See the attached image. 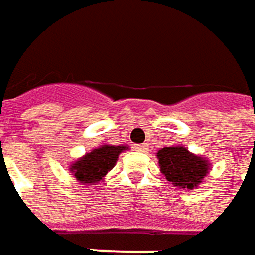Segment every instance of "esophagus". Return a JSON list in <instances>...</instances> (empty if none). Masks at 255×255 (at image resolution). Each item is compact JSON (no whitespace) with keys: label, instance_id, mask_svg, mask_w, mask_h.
Here are the masks:
<instances>
[{"label":"esophagus","instance_id":"1","mask_svg":"<svg viewBox=\"0 0 255 255\" xmlns=\"http://www.w3.org/2000/svg\"><path fill=\"white\" fill-rule=\"evenodd\" d=\"M134 150L140 153H146L149 150V147H147V144H139V146H134Z\"/></svg>","mask_w":255,"mask_h":255}]
</instances>
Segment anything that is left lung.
Masks as SVG:
<instances>
[{"label":"left lung","mask_w":255,"mask_h":255,"mask_svg":"<svg viewBox=\"0 0 255 255\" xmlns=\"http://www.w3.org/2000/svg\"><path fill=\"white\" fill-rule=\"evenodd\" d=\"M160 173L174 187L193 190L200 186L204 177L210 173V162L206 157L191 153L184 146L163 147L156 153Z\"/></svg>","instance_id":"obj_1"}]
</instances>
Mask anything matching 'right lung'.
Here are the masks:
<instances>
[{"label":"right lung","instance_id":"right-lung-1","mask_svg":"<svg viewBox=\"0 0 255 255\" xmlns=\"http://www.w3.org/2000/svg\"><path fill=\"white\" fill-rule=\"evenodd\" d=\"M125 150H129V146L101 144L99 147L92 149L91 152L85 153L82 157L76 159L69 166V171L84 187L99 184L108 171L115 167L119 154Z\"/></svg>","mask_w":255,"mask_h":255}]
</instances>
